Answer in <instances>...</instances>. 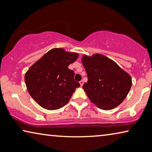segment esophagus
Segmentation results:
<instances>
[{
    "mask_svg": "<svg viewBox=\"0 0 152 152\" xmlns=\"http://www.w3.org/2000/svg\"><path fill=\"white\" fill-rule=\"evenodd\" d=\"M80 82V86H82V85H83V84H84V82H83V80H80L79 82Z\"/></svg>",
    "mask_w": 152,
    "mask_h": 152,
    "instance_id": "34e87169",
    "label": "esophagus"
}]
</instances>
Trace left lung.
<instances>
[{"instance_id":"left-lung-1","label":"left lung","mask_w":152,"mask_h":152,"mask_svg":"<svg viewBox=\"0 0 152 152\" xmlns=\"http://www.w3.org/2000/svg\"><path fill=\"white\" fill-rule=\"evenodd\" d=\"M82 62L88 76L82 87L92 103L101 109L111 110L124 101L132 84L129 74L99 53L84 55Z\"/></svg>"}]
</instances>
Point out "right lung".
<instances>
[{
    "instance_id": "right-lung-1",
    "label": "right lung",
    "mask_w": 152,
    "mask_h": 152,
    "mask_svg": "<svg viewBox=\"0 0 152 152\" xmlns=\"http://www.w3.org/2000/svg\"><path fill=\"white\" fill-rule=\"evenodd\" d=\"M78 58L77 53L53 48L30 67L25 82L38 104L45 109L56 110L68 103L76 88L80 86L74 80V71L68 68Z\"/></svg>"
}]
</instances>
